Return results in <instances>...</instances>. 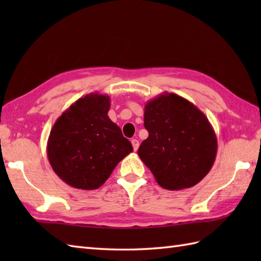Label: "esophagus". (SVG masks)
<instances>
[{
  "instance_id": "34e87169",
  "label": "esophagus",
  "mask_w": 261,
  "mask_h": 261,
  "mask_svg": "<svg viewBox=\"0 0 261 261\" xmlns=\"http://www.w3.org/2000/svg\"><path fill=\"white\" fill-rule=\"evenodd\" d=\"M131 143H132V147H134V150L137 151L138 148H139V141H138L137 139H132Z\"/></svg>"
}]
</instances>
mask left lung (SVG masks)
I'll list each match as a JSON object with an SVG mask.
<instances>
[{"label": "left lung", "instance_id": "obj_1", "mask_svg": "<svg viewBox=\"0 0 261 261\" xmlns=\"http://www.w3.org/2000/svg\"><path fill=\"white\" fill-rule=\"evenodd\" d=\"M148 138L138 154L166 190L195 186L212 168L218 151L213 126L188 99L165 92L145 105Z\"/></svg>", "mask_w": 261, "mask_h": 261}]
</instances>
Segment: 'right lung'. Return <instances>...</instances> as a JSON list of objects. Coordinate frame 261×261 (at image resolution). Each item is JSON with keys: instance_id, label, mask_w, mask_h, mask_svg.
Masks as SVG:
<instances>
[{"instance_id": "1", "label": "right lung", "mask_w": 261, "mask_h": 261, "mask_svg": "<svg viewBox=\"0 0 261 261\" xmlns=\"http://www.w3.org/2000/svg\"><path fill=\"white\" fill-rule=\"evenodd\" d=\"M109 95L87 94L64 111L47 142L51 168L66 184L96 190L122 159L134 151L131 142L111 121Z\"/></svg>"}]
</instances>
